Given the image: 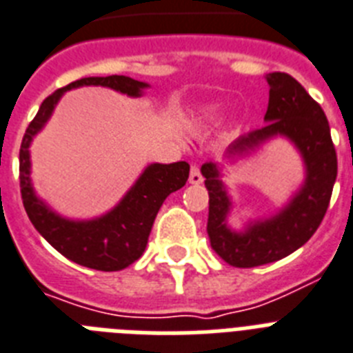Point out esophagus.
I'll return each mask as SVG.
<instances>
[{"instance_id":"esophagus-1","label":"esophagus","mask_w":353,"mask_h":353,"mask_svg":"<svg viewBox=\"0 0 353 353\" xmlns=\"http://www.w3.org/2000/svg\"><path fill=\"white\" fill-rule=\"evenodd\" d=\"M188 181H190L192 185H199V183H203L201 170H199V167H197V165H192L190 177H188Z\"/></svg>"}]
</instances>
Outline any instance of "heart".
Instances as JSON below:
<instances>
[{
    "label": "heart",
    "instance_id": "b5f03b06",
    "mask_svg": "<svg viewBox=\"0 0 353 353\" xmlns=\"http://www.w3.org/2000/svg\"><path fill=\"white\" fill-rule=\"evenodd\" d=\"M205 119H206V121H210V123H217V119H219V117H217L216 108H206Z\"/></svg>",
    "mask_w": 353,
    "mask_h": 353
}]
</instances>
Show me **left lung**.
<instances>
[{"instance_id": "left-lung-1", "label": "left lung", "mask_w": 353, "mask_h": 353, "mask_svg": "<svg viewBox=\"0 0 353 353\" xmlns=\"http://www.w3.org/2000/svg\"><path fill=\"white\" fill-rule=\"evenodd\" d=\"M266 81L270 85L266 125L232 143L228 157L246 156L272 137L285 136L301 152L306 177L279 214L250 223L245 232H234L226 225L232 201L221 181V170L216 163L203 165L201 174L210 197L206 225L210 245L223 261L237 268L274 263L305 245L325 217L337 177V154L319 103L288 74L272 72Z\"/></svg>"}]
</instances>
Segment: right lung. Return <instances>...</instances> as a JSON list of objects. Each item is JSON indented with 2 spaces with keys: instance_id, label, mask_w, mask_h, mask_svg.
<instances>
[{
  "instance_id": "1",
  "label": "right lung",
  "mask_w": 353,
  "mask_h": 353,
  "mask_svg": "<svg viewBox=\"0 0 353 353\" xmlns=\"http://www.w3.org/2000/svg\"><path fill=\"white\" fill-rule=\"evenodd\" d=\"M83 85H101L114 88L127 96H141L143 88L148 85L127 76L83 77L67 87L57 88L56 92L41 103L27 132L23 136L19 148V186H21L23 206L34 228L56 248L59 254L74 261L77 265L101 272H116L127 268L134 261L143 256L147 248L148 236L157 212L163 201L172 192L185 186L188 179L190 165L186 161L161 165L154 163L145 168L139 179L134 183L127 196L119 205L114 206L108 214L90 221H72L65 219L50 210L39 197L34 194L30 183V152L28 147L34 136L45 127L48 117L52 116L54 107L63 94L70 88Z\"/></svg>"
}]
</instances>
